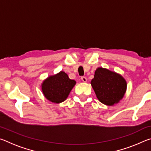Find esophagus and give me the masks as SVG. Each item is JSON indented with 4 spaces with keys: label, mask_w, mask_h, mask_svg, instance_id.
Returning <instances> with one entry per match:
<instances>
[{
    "label": "esophagus",
    "mask_w": 151,
    "mask_h": 151,
    "mask_svg": "<svg viewBox=\"0 0 151 151\" xmlns=\"http://www.w3.org/2000/svg\"><path fill=\"white\" fill-rule=\"evenodd\" d=\"M81 80L83 81L84 83H86V81H87V79H86V78L85 77V76H82L81 77Z\"/></svg>",
    "instance_id": "obj_1"
}]
</instances>
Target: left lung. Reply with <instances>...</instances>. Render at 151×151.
Masks as SVG:
<instances>
[{
  "label": "left lung",
  "mask_w": 151,
  "mask_h": 151,
  "mask_svg": "<svg viewBox=\"0 0 151 151\" xmlns=\"http://www.w3.org/2000/svg\"><path fill=\"white\" fill-rule=\"evenodd\" d=\"M91 84L99 101L108 106L118 103L127 91V82L121 75L102 67L96 68Z\"/></svg>",
  "instance_id": "8db88e82"
}]
</instances>
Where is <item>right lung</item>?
<instances>
[{"mask_svg": "<svg viewBox=\"0 0 151 151\" xmlns=\"http://www.w3.org/2000/svg\"><path fill=\"white\" fill-rule=\"evenodd\" d=\"M75 84V81L71 80L67 74L60 71L43 81L42 91L47 100L54 103H60L66 100Z\"/></svg>", "mask_w": 151, "mask_h": 151, "instance_id": "add662e5", "label": "right lung"}]
</instances>
